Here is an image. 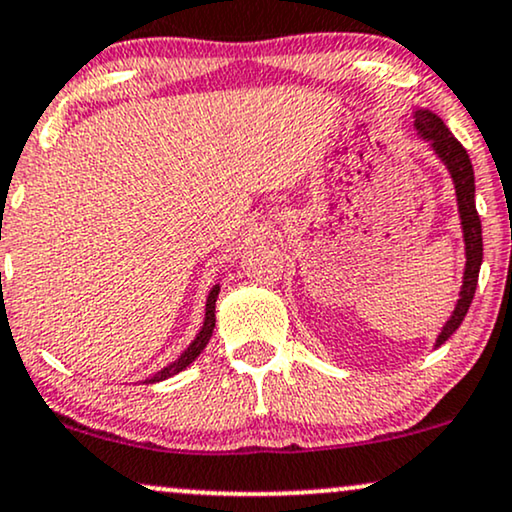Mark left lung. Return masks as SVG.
Masks as SVG:
<instances>
[{
  "label": "left lung",
  "instance_id": "left-lung-1",
  "mask_svg": "<svg viewBox=\"0 0 512 512\" xmlns=\"http://www.w3.org/2000/svg\"><path fill=\"white\" fill-rule=\"evenodd\" d=\"M413 127H416V134L420 139L428 141L432 153L437 155V160L446 167L451 181H454L458 219H461L465 245L463 283L461 290H458L454 312L446 319L442 331H439L435 340V347H439L456 333V328L461 326L465 314H468L472 297H475L477 276H480L482 267V222L475 208V172H472L470 155L461 146V141L449 132L444 120L428 111V108H416V113H413Z\"/></svg>",
  "mask_w": 512,
  "mask_h": 512
}]
</instances>
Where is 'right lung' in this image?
<instances>
[{
  "label": "right lung",
  "mask_w": 512,
  "mask_h": 512,
  "mask_svg": "<svg viewBox=\"0 0 512 512\" xmlns=\"http://www.w3.org/2000/svg\"><path fill=\"white\" fill-rule=\"evenodd\" d=\"M217 297H219V283L210 288L208 293V302H205V319H203V326H200V331L196 333V338L191 340V345L184 349V352L179 354L177 359L172 361V364H167L165 368H160L158 373H153L151 378H146L144 383H160V380H167L172 378V375H177L184 371L186 366L193 364L200 357V352H203L205 347H208V342L212 338V331H215V321H217V314H215V304H217Z\"/></svg>",
  "instance_id": "add662e5"
}]
</instances>
